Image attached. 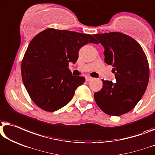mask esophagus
<instances>
[{
	"mask_svg": "<svg viewBox=\"0 0 155 155\" xmlns=\"http://www.w3.org/2000/svg\"><path fill=\"white\" fill-rule=\"evenodd\" d=\"M92 79H93V78H91V77H89V76H87V77L85 78V80H86V81H87V82L90 81V80H91Z\"/></svg>",
	"mask_w": 155,
	"mask_h": 155,
	"instance_id": "1",
	"label": "esophagus"
}]
</instances>
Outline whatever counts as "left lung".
Returning a JSON list of instances; mask_svg holds the SVG:
<instances>
[{
	"mask_svg": "<svg viewBox=\"0 0 155 155\" xmlns=\"http://www.w3.org/2000/svg\"><path fill=\"white\" fill-rule=\"evenodd\" d=\"M104 48L105 62L113 67L116 82L103 80L102 89L94 94L98 106L109 115L120 116L131 110L148 84L146 56L136 40L120 32L96 34Z\"/></svg>",
	"mask_w": 155,
	"mask_h": 155,
	"instance_id": "left-lung-1",
	"label": "left lung"
}]
</instances>
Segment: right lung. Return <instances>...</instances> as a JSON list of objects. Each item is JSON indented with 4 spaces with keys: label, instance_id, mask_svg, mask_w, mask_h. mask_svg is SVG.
I'll list each match as a JSON object with an SVG mask.
<instances>
[{
    "label": "right lung",
    "instance_id": "add662e5",
    "mask_svg": "<svg viewBox=\"0 0 155 155\" xmlns=\"http://www.w3.org/2000/svg\"><path fill=\"white\" fill-rule=\"evenodd\" d=\"M98 44L91 35L48 28L31 40L21 63V77L33 102L48 112L58 110L72 99L85 81L74 76L68 64L77 61L80 49Z\"/></svg>",
    "mask_w": 155,
    "mask_h": 155
}]
</instances>
